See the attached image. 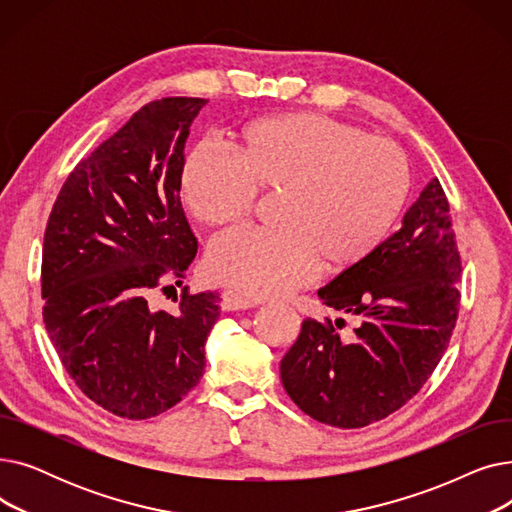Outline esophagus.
Listing matches in <instances>:
<instances>
[{"label":"esophagus","mask_w":512,"mask_h":512,"mask_svg":"<svg viewBox=\"0 0 512 512\" xmlns=\"http://www.w3.org/2000/svg\"><path fill=\"white\" fill-rule=\"evenodd\" d=\"M220 305H222L224 311H245V309L257 307L259 303L253 301V299L240 297V294H236L232 290H226V292H222V303Z\"/></svg>","instance_id":"obj_1"}]
</instances>
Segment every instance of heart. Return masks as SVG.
Returning <instances> with one entry per match:
<instances>
[{
  "label": "heart",
  "instance_id": "obj_1",
  "mask_svg": "<svg viewBox=\"0 0 512 512\" xmlns=\"http://www.w3.org/2000/svg\"><path fill=\"white\" fill-rule=\"evenodd\" d=\"M230 159L195 149L180 170V201L205 228L245 222L257 193H274V228L220 238L207 253L211 282L249 299L280 297L319 272L363 263L392 230L409 193L400 149L319 114H280L240 126Z\"/></svg>",
  "mask_w": 512,
  "mask_h": 512
}]
</instances>
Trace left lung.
<instances>
[{
  "instance_id": "1",
  "label": "left lung",
  "mask_w": 512,
  "mask_h": 512,
  "mask_svg": "<svg viewBox=\"0 0 512 512\" xmlns=\"http://www.w3.org/2000/svg\"><path fill=\"white\" fill-rule=\"evenodd\" d=\"M442 184L432 178L402 226L363 263L317 290L330 309L357 319L351 340L305 319L280 361L284 390L303 413L355 429L398 411L440 363L461 294V257Z\"/></svg>"
}]
</instances>
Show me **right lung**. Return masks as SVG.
<instances>
[{"mask_svg": "<svg viewBox=\"0 0 512 512\" xmlns=\"http://www.w3.org/2000/svg\"><path fill=\"white\" fill-rule=\"evenodd\" d=\"M205 103L166 97L141 107L80 161L49 213L45 330L74 384L124 419L164 413L199 384L220 317L215 292L184 288L174 313L149 303L161 278H182L197 255L178 182Z\"/></svg>", "mask_w": 512, "mask_h": 512, "instance_id": "obj_1", "label": "right lung"}]
</instances>
